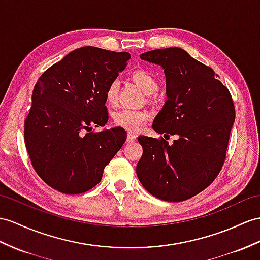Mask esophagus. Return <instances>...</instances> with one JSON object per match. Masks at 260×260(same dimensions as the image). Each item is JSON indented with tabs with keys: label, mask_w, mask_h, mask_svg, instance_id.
<instances>
[{
	"label": "esophagus",
	"mask_w": 260,
	"mask_h": 260,
	"mask_svg": "<svg viewBox=\"0 0 260 260\" xmlns=\"http://www.w3.org/2000/svg\"><path fill=\"white\" fill-rule=\"evenodd\" d=\"M136 140H137V136L135 134H132V132H129L128 138H126V141H128V142H135Z\"/></svg>",
	"instance_id": "esophagus-1"
}]
</instances>
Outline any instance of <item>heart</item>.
<instances>
[{
    "instance_id": "1",
    "label": "heart",
    "mask_w": 260,
    "mask_h": 260,
    "mask_svg": "<svg viewBox=\"0 0 260 260\" xmlns=\"http://www.w3.org/2000/svg\"><path fill=\"white\" fill-rule=\"evenodd\" d=\"M131 78L136 84L141 88V90L147 93H154L159 88V82L155 76L148 69L139 68L131 74ZM119 80H112L106 89V99L110 104H115L118 100ZM150 113L145 110H135L124 108L117 111L113 115V121L119 126L129 130H140L145 122L150 119Z\"/></svg>"
}]
</instances>
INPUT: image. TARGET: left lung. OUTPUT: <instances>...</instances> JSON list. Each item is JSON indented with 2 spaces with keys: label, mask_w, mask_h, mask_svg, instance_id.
<instances>
[{
  "label": "left lung",
  "mask_w": 260,
  "mask_h": 260,
  "mask_svg": "<svg viewBox=\"0 0 260 260\" xmlns=\"http://www.w3.org/2000/svg\"><path fill=\"white\" fill-rule=\"evenodd\" d=\"M160 65L167 78V101L152 128L167 139L141 136L143 153L137 175L155 198L181 202L193 198L216 179L226 159L235 107L214 71L184 49L170 47L140 55Z\"/></svg>",
  "instance_id": "left-lung-1"
}]
</instances>
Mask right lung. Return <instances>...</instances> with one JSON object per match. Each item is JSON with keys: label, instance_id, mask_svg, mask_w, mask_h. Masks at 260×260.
I'll list each match as a JSON object with an SVG mask.
<instances>
[{"label": "right lung", "instance_id": "1", "mask_svg": "<svg viewBox=\"0 0 260 260\" xmlns=\"http://www.w3.org/2000/svg\"><path fill=\"white\" fill-rule=\"evenodd\" d=\"M130 58L125 52L81 47L37 80L24 139L34 170L50 187L65 194L89 191L121 149L123 128L93 132L92 126L108 121L106 89Z\"/></svg>", "mask_w": 260, "mask_h": 260}]
</instances>
